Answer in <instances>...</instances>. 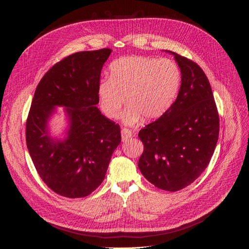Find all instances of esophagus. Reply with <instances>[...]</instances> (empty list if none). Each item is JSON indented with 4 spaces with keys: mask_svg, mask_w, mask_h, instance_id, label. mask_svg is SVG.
<instances>
[{
    "mask_svg": "<svg viewBox=\"0 0 249 249\" xmlns=\"http://www.w3.org/2000/svg\"><path fill=\"white\" fill-rule=\"evenodd\" d=\"M133 136V132L130 129H126V127H124L122 130V139L123 141H125L129 138H131Z\"/></svg>",
    "mask_w": 249,
    "mask_h": 249,
    "instance_id": "esophagus-1",
    "label": "esophagus"
}]
</instances>
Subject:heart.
<instances>
[{
	"mask_svg": "<svg viewBox=\"0 0 249 249\" xmlns=\"http://www.w3.org/2000/svg\"><path fill=\"white\" fill-rule=\"evenodd\" d=\"M182 80L179 67L171 59L126 56L110 64L109 78L97 85L100 108L108 118L116 119L126 102L125 124H133L144 117L162 116L175 102Z\"/></svg>",
	"mask_w": 249,
	"mask_h": 249,
	"instance_id": "obj_1",
	"label": "heart"
}]
</instances>
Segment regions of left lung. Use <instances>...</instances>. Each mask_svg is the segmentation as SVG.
Here are the masks:
<instances>
[{"label":"left lung","mask_w":249,"mask_h":249,"mask_svg":"<svg viewBox=\"0 0 249 249\" xmlns=\"http://www.w3.org/2000/svg\"><path fill=\"white\" fill-rule=\"evenodd\" d=\"M182 84L164 114L140 130L144 149L138 167L149 183L175 192L192 184L213 156L219 115L210 82L201 67L177 53Z\"/></svg>","instance_id":"1"}]
</instances>
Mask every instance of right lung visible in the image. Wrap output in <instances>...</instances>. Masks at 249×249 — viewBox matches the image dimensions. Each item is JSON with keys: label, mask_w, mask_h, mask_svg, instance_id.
Segmentation results:
<instances>
[{"label": "right lung", "mask_w": 249, "mask_h": 249, "mask_svg": "<svg viewBox=\"0 0 249 249\" xmlns=\"http://www.w3.org/2000/svg\"><path fill=\"white\" fill-rule=\"evenodd\" d=\"M112 50L78 52L53 65L36 87L26 123L29 154L51 190L69 198L85 197L99 187L114 149L119 124L97 109V85ZM55 106L67 107L71 126L63 142L47 134Z\"/></svg>", "instance_id": "add662e5"}]
</instances>
